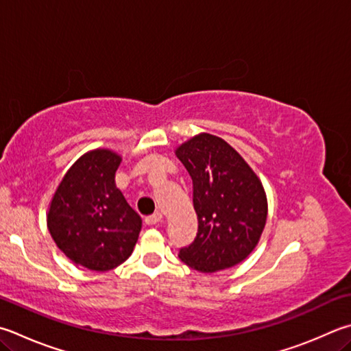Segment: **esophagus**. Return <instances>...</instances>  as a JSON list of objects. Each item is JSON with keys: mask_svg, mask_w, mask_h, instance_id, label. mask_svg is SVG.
<instances>
[{"mask_svg": "<svg viewBox=\"0 0 351 351\" xmlns=\"http://www.w3.org/2000/svg\"><path fill=\"white\" fill-rule=\"evenodd\" d=\"M161 221H162V215L159 213V212H156V213L150 215V216H147V218H145V224L156 226V224H159V222H161Z\"/></svg>", "mask_w": 351, "mask_h": 351, "instance_id": "1", "label": "esophagus"}]
</instances>
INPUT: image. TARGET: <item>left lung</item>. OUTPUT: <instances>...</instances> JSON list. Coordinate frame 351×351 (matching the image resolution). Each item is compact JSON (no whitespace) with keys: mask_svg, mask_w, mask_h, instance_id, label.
Masks as SVG:
<instances>
[{"mask_svg":"<svg viewBox=\"0 0 351 351\" xmlns=\"http://www.w3.org/2000/svg\"><path fill=\"white\" fill-rule=\"evenodd\" d=\"M175 154L193 181L197 233L180 259L201 273L230 269L258 245L267 221L263 182L224 139L199 133Z\"/></svg>","mask_w":351,"mask_h":351,"instance_id":"left-lung-1","label":"left lung"}]
</instances>
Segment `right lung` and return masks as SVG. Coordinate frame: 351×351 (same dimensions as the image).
I'll return each mask as SVG.
<instances>
[{
  "label": "right lung",
  "mask_w": 351,
  "mask_h": 351,
  "mask_svg": "<svg viewBox=\"0 0 351 351\" xmlns=\"http://www.w3.org/2000/svg\"><path fill=\"white\" fill-rule=\"evenodd\" d=\"M121 158L109 149L80 156L49 204L47 228L76 265L112 270L130 256L143 221L114 184Z\"/></svg>",
  "instance_id": "obj_1"
}]
</instances>
